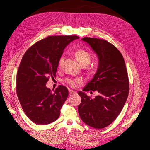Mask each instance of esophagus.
<instances>
[{
	"instance_id": "34e87169",
	"label": "esophagus",
	"mask_w": 150,
	"mask_h": 150,
	"mask_svg": "<svg viewBox=\"0 0 150 150\" xmlns=\"http://www.w3.org/2000/svg\"><path fill=\"white\" fill-rule=\"evenodd\" d=\"M69 95H73V94H75V93H76L75 91H73V90H69Z\"/></svg>"
}]
</instances>
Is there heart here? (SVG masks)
Masks as SVG:
<instances>
[{"label": "heart", "instance_id": "obj_1", "mask_svg": "<svg viewBox=\"0 0 150 150\" xmlns=\"http://www.w3.org/2000/svg\"><path fill=\"white\" fill-rule=\"evenodd\" d=\"M75 56L77 62L82 66H86L89 64L91 59H92V56H91L90 53L88 51L83 49L76 50L75 52ZM62 61L63 57H62L59 61V66L62 64ZM65 81L67 84L73 88L77 87L78 85H81L83 83L82 79L81 78H66Z\"/></svg>", "mask_w": 150, "mask_h": 150}]
</instances>
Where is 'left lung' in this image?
<instances>
[{
	"label": "left lung",
	"mask_w": 150,
	"mask_h": 150,
	"mask_svg": "<svg viewBox=\"0 0 150 150\" xmlns=\"http://www.w3.org/2000/svg\"><path fill=\"white\" fill-rule=\"evenodd\" d=\"M82 40L91 45L99 59L97 71L83 91H96L98 95L92 99L79 91V115L88 126L104 128L118 117L128 98L130 85L126 64L119 50L106 40L88 37Z\"/></svg>",
	"instance_id": "1"
}]
</instances>
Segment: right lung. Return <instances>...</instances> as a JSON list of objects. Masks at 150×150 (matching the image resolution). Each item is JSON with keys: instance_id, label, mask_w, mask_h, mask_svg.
<instances>
[{"instance_id": "add662e5", "label": "right lung", "mask_w": 150, "mask_h": 150, "mask_svg": "<svg viewBox=\"0 0 150 150\" xmlns=\"http://www.w3.org/2000/svg\"><path fill=\"white\" fill-rule=\"evenodd\" d=\"M77 35H50L35 43L25 53L16 75V93L26 116L40 125L57 120L67 99L68 89L59 85L52 91L46 87L54 79L66 45Z\"/></svg>"}]
</instances>
